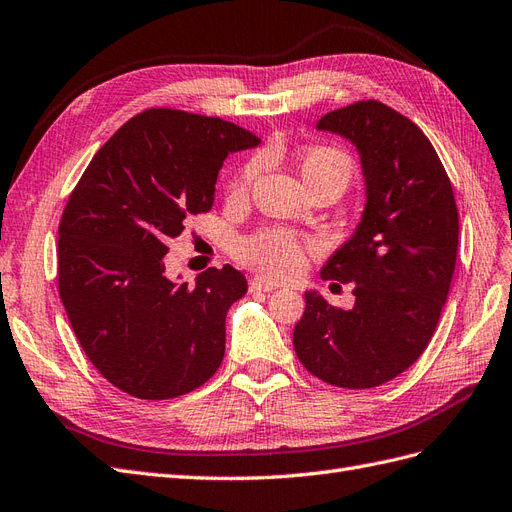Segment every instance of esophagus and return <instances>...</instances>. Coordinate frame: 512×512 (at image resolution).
<instances>
[{
    "mask_svg": "<svg viewBox=\"0 0 512 512\" xmlns=\"http://www.w3.org/2000/svg\"><path fill=\"white\" fill-rule=\"evenodd\" d=\"M248 287H251V291H274L279 285L264 279V276H255V279H251V283H248Z\"/></svg>",
    "mask_w": 512,
    "mask_h": 512,
    "instance_id": "34e87169",
    "label": "esophagus"
}]
</instances>
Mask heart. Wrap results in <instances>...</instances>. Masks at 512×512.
Wrapping results in <instances>:
<instances>
[{
    "mask_svg": "<svg viewBox=\"0 0 512 512\" xmlns=\"http://www.w3.org/2000/svg\"><path fill=\"white\" fill-rule=\"evenodd\" d=\"M257 171L259 160H253L244 169L242 178L233 184L231 195L242 197ZM352 173V158L337 148H315L302 158V178L306 186L324 178H339L347 186V182L352 180ZM304 251L306 242L298 238L294 231L281 227L261 229L236 244V257L242 264L274 276V279H287V276L298 274L304 264Z\"/></svg>",
    "mask_w": 512,
    "mask_h": 512,
    "instance_id": "heart-1",
    "label": "heart"
}]
</instances>
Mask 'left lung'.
I'll use <instances>...</instances> for the list:
<instances>
[{
  "mask_svg": "<svg viewBox=\"0 0 512 512\" xmlns=\"http://www.w3.org/2000/svg\"><path fill=\"white\" fill-rule=\"evenodd\" d=\"M317 130L352 141L367 203L360 223L321 268V279L354 283L352 309L306 291L294 349L321 382L373 388L425 352L457 264L459 212L427 135L379 100L330 111Z\"/></svg>",
  "mask_w": 512,
  "mask_h": 512,
  "instance_id": "1",
  "label": "left lung"
}]
</instances>
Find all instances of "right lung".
Returning <instances> with one entry per match:
<instances>
[{
  "mask_svg": "<svg viewBox=\"0 0 512 512\" xmlns=\"http://www.w3.org/2000/svg\"><path fill=\"white\" fill-rule=\"evenodd\" d=\"M259 145L208 115L148 109L87 165L62 214L57 279L70 326L100 375L130 397L173 399L206 384L225 356V317L244 274L165 276L167 242L214 203L231 152Z\"/></svg>",
  "mask_w": 512,
  "mask_h": 512,
  "instance_id": "add662e5",
  "label": "right lung"
}]
</instances>
